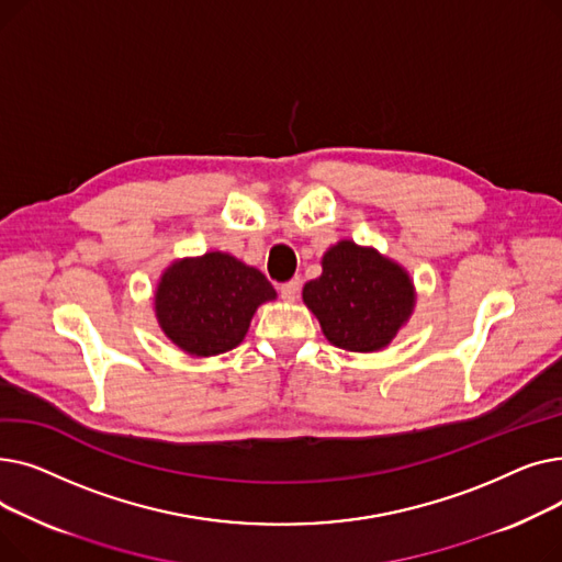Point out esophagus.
<instances>
[{
	"label": "esophagus",
	"instance_id": "esophagus-1",
	"mask_svg": "<svg viewBox=\"0 0 562 562\" xmlns=\"http://www.w3.org/2000/svg\"><path fill=\"white\" fill-rule=\"evenodd\" d=\"M299 293H301V282L299 280H289L280 286V296L286 301V303H296L299 301Z\"/></svg>",
	"mask_w": 562,
	"mask_h": 562
}]
</instances>
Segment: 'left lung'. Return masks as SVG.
Returning <instances> with one entry per match:
<instances>
[{"instance_id": "obj_1", "label": "left lung", "mask_w": 562, "mask_h": 562, "mask_svg": "<svg viewBox=\"0 0 562 562\" xmlns=\"http://www.w3.org/2000/svg\"><path fill=\"white\" fill-rule=\"evenodd\" d=\"M321 269V276L303 286V303L337 348H387L415 314V282L398 261L373 246L341 239L323 252Z\"/></svg>"}]
</instances>
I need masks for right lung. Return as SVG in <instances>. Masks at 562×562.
Wrapping results in <instances>:
<instances>
[{
  "label": "right lung",
  "mask_w": 562,
  "mask_h": 562,
  "mask_svg": "<svg viewBox=\"0 0 562 562\" xmlns=\"http://www.w3.org/2000/svg\"><path fill=\"white\" fill-rule=\"evenodd\" d=\"M278 293L261 271L229 252L172 259L155 286L161 333L187 356L214 358L239 346L259 305Z\"/></svg>",
  "instance_id": "add662e5"
}]
</instances>
